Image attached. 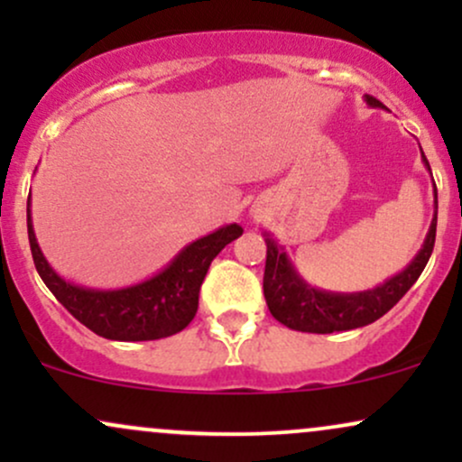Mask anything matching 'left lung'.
<instances>
[{
  "instance_id": "8db88e82",
  "label": "left lung",
  "mask_w": 462,
  "mask_h": 462,
  "mask_svg": "<svg viewBox=\"0 0 462 462\" xmlns=\"http://www.w3.org/2000/svg\"><path fill=\"white\" fill-rule=\"evenodd\" d=\"M365 102L371 108H384L371 95H365ZM423 162L430 171L426 156H423ZM434 208H439L437 199H434ZM434 236H437V213H434L423 247L419 249V254L404 272L393 275L375 289L363 291V293H328V291H319L304 282L291 264L284 249L278 247V243L267 236L264 238L267 241V263H264L263 278L264 300H267L269 310L275 319L291 330L330 334L369 326L393 309L397 301L404 298L406 291L417 282V278L430 261Z\"/></svg>"
}]
</instances>
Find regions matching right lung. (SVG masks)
Instances as JSON below:
<instances>
[{
    "instance_id": "right-lung-1",
    "label": "right lung",
    "mask_w": 462,
    "mask_h": 462,
    "mask_svg": "<svg viewBox=\"0 0 462 462\" xmlns=\"http://www.w3.org/2000/svg\"><path fill=\"white\" fill-rule=\"evenodd\" d=\"M241 235L243 227L236 224L219 227L213 235L184 247L161 273L145 282L116 291H97L67 282L50 267L36 243L28 208V238L36 272L79 323L110 341H156L184 330L198 312L199 286L210 263Z\"/></svg>"
}]
</instances>
